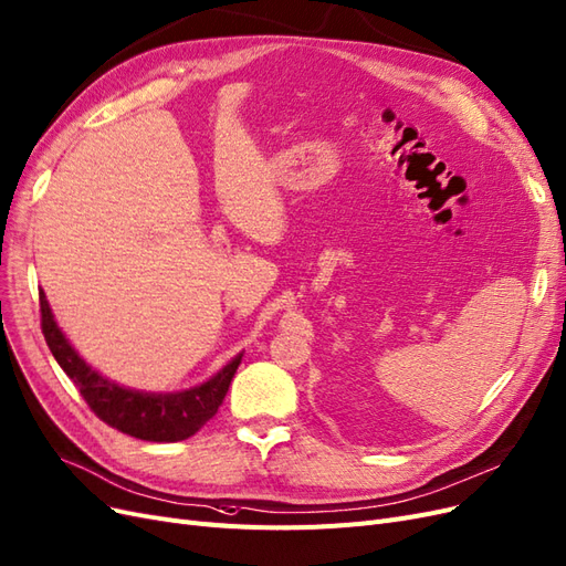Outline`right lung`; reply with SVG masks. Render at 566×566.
Here are the masks:
<instances>
[{
  "label": "right lung",
  "instance_id": "right-lung-1",
  "mask_svg": "<svg viewBox=\"0 0 566 566\" xmlns=\"http://www.w3.org/2000/svg\"><path fill=\"white\" fill-rule=\"evenodd\" d=\"M40 313L42 334L49 350L61 364V369L75 382V388L84 397L88 409L94 411L103 423L111 428L138 437L145 442H180L188 440L202 428L209 418L216 416L223 405L230 380L240 367L242 355H237L223 371H218L211 380L192 390L176 395H148L119 388L117 382L103 378L88 364L72 350L61 329L53 322L46 296L40 291Z\"/></svg>",
  "mask_w": 566,
  "mask_h": 566
}]
</instances>
